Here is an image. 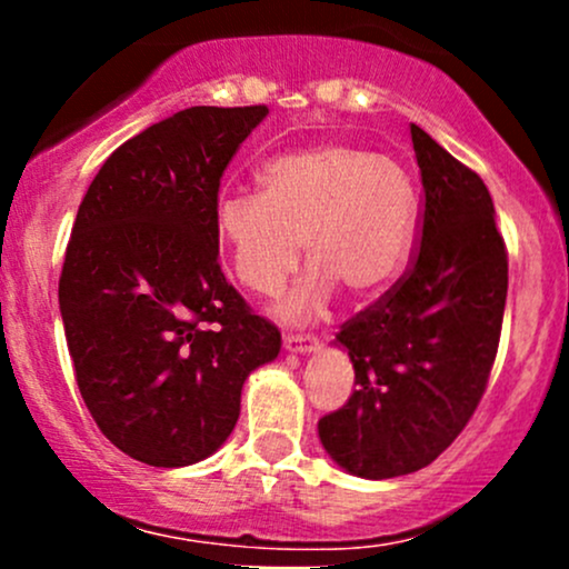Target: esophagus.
Segmentation results:
<instances>
[{
  "instance_id": "34e87169",
  "label": "esophagus",
  "mask_w": 569,
  "mask_h": 569,
  "mask_svg": "<svg viewBox=\"0 0 569 569\" xmlns=\"http://www.w3.org/2000/svg\"><path fill=\"white\" fill-rule=\"evenodd\" d=\"M283 345L291 352H310L321 345V339L316 335H283Z\"/></svg>"
}]
</instances>
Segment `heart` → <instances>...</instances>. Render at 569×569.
I'll return each mask as SVG.
<instances>
[{
    "instance_id": "1",
    "label": "heart",
    "mask_w": 569,
    "mask_h": 569,
    "mask_svg": "<svg viewBox=\"0 0 569 569\" xmlns=\"http://www.w3.org/2000/svg\"><path fill=\"white\" fill-rule=\"evenodd\" d=\"M262 194H221L213 230L234 278L270 297L305 257L312 264L286 316H305L335 293L369 297L401 270L415 227V184L401 162L352 143H318L270 160Z\"/></svg>"
}]
</instances>
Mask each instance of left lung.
<instances>
[{"mask_svg": "<svg viewBox=\"0 0 569 569\" xmlns=\"http://www.w3.org/2000/svg\"><path fill=\"white\" fill-rule=\"evenodd\" d=\"M422 176L417 246L401 278L337 331L356 369L318 422L326 452L363 479L430 466L485 396L498 356L508 251L481 176L411 126Z\"/></svg>", "mask_w": 569, "mask_h": 569, "instance_id": "1", "label": "left lung"}]
</instances>
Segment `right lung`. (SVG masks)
<instances>
[{
  "mask_svg": "<svg viewBox=\"0 0 569 569\" xmlns=\"http://www.w3.org/2000/svg\"><path fill=\"white\" fill-rule=\"evenodd\" d=\"M270 109L192 107L117 147L80 202L58 280L74 380L133 460L181 468L224 443L276 323L224 278L221 176Z\"/></svg>",
  "mask_w": 569,
  "mask_h": 569,
  "instance_id": "add662e5",
  "label": "right lung"
}]
</instances>
